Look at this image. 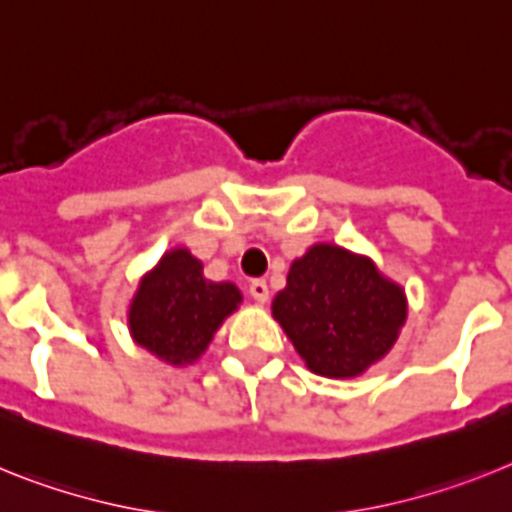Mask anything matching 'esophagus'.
I'll use <instances>...</instances> for the list:
<instances>
[{
  "instance_id": "esophagus-1",
  "label": "esophagus",
  "mask_w": 512,
  "mask_h": 512,
  "mask_svg": "<svg viewBox=\"0 0 512 512\" xmlns=\"http://www.w3.org/2000/svg\"><path fill=\"white\" fill-rule=\"evenodd\" d=\"M250 296L257 301V304H265V301L270 299L268 283H265V281H252L250 283Z\"/></svg>"
}]
</instances>
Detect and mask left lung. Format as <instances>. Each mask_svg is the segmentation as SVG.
I'll return each instance as SVG.
<instances>
[{
	"instance_id": "left-lung-1",
	"label": "left lung",
	"mask_w": 512,
	"mask_h": 512,
	"mask_svg": "<svg viewBox=\"0 0 512 512\" xmlns=\"http://www.w3.org/2000/svg\"><path fill=\"white\" fill-rule=\"evenodd\" d=\"M273 317L309 371L353 379L394 348L407 299L373 260L322 242L291 262Z\"/></svg>"
}]
</instances>
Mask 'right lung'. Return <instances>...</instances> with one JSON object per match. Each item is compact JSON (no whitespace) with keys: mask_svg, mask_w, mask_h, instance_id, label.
Listing matches in <instances>:
<instances>
[{"mask_svg":"<svg viewBox=\"0 0 512 512\" xmlns=\"http://www.w3.org/2000/svg\"><path fill=\"white\" fill-rule=\"evenodd\" d=\"M242 304L234 283L203 278V262L185 247L164 252L141 278L128 306V330L136 345L170 366H185L206 353L231 311Z\"/></svg>","mask_w":512,"mask_h":512,"instance_id":"1","label":"right lung"}]
</instances>
